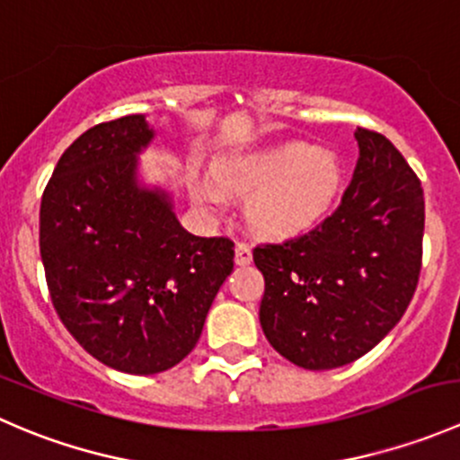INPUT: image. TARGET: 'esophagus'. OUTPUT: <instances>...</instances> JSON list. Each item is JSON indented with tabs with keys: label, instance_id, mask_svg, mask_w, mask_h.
I'll return each mask as SVG.
<instances>
[{
	"label": "esophagus",
	"instance_id": "obj_1",
	"mask_svg": "<svg viewBox=\"0 0 460 460\" xmlns=\"http://www.w3.org/2000/svg\"><path fill=\"white\" fill-rule=\"evenodd\" d=\"M252 260H253V256H252V249H249V244H244V243L235 244V264L244 267V264H249Z\"/></svg>",
	"mask_w": 460,
	"mask_h": 460
}]
</instances>
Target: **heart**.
<instances>
[{
  "label": "heart",
  "mask_w": 460,
  "mask_h": 460,
  "mask_svg": "<svg viewBox=\"0 0 460 460\" xmlns=\"http://www.w3.org/2000/svg\"><path fill=\"white\" fill-rule=\"evenodd\" d=\"M213 181L196 182L198 202L225 207V191L252 196L247 217L264 235H291L314 226L336 202L342 184L338 157L305 142H282L235 153L213 166Z\"/></svg>",
  "instance_id": "1"
}]
</instances>
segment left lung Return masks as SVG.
Instances as JSON below:
<instances>
[{
  "mask_svg": "<svg viewBox=\"0 0 460 460\" xmlns=\"http://www.w3.org/2000/svg\"><path fill=\"white\" fill-rule=\"evenodd\" d=\"M358 164L341 207L316 229L253 249L264 276L260 324L303 369H336L402 318L423 258L420 180L385 136L356 128Z\"/></svg>",
  "mask_w": 460,
  "mask_h": 460,
  "instance_id": "8db88e82",
  "label": "left lung"
}]
</instances>
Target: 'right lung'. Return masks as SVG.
Here are the masks:
<instances>
[{
    "label": "right lung",
    "mask_w": 460,
    "mask_h": 460,
    "mask_svg": "<svg viewBox=\"0 0 460 460\" xmlns=\"http://www.w3.org/2000/svg\"><path fill=\"white\" fill-rule=\"evenodd\" d=\"M153 137L144 115L88 128L59 157L40 208L59 320L93 358L140 376L189 356L234 269L229 238L189 234L169 191L142 184L137 157Z\"/></svg>",
    "instance_id": "1"
}]
</instances>
